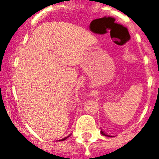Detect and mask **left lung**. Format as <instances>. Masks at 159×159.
I'll list each match as a JSON object with an SVG mask.
<instances>
[{
	"label": "left lung",
	"instance_id": "obj_1",
	"mask_svg": "<svg viewBox=\"0 0 159 159\" xmlns=\"http://www.w3.org/2000/svg\"><path fill=\"white\" fill-rule=\"evenodd\" d=\"M100 133H101V134L105 135V136H107V137H113L114 136V135H109V134H107L104 133L103 131H100Z\"/></svg>",
	"mask_w": 159,
	"mask_h": 159
}]
</instances>
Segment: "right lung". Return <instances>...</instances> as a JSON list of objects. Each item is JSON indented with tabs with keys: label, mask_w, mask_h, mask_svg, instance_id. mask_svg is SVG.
<instances>
[{
	"label": "right lung",
	"mask_w": 159,
	"mask_h": 159,
	"mask_svg": "<svg viewBox=\"0 0 159 159\" xmlns=\"http://www.w3.org/2000/svg\"><path fill=\"white\" fill-rule=\"evenodd\" d=\"M68 137H70V135H68V136L65 137V138H63V139H61V140H59V141H63V140H66V139H67V138H68Z\"/></svg>",
	"instance_id": "1"
}]
</instances>
